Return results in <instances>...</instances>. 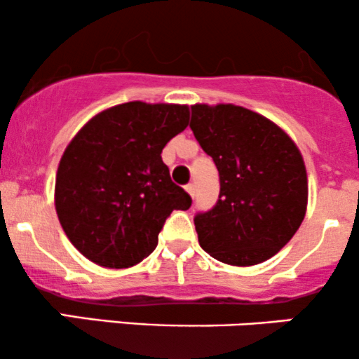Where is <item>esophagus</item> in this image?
Segmentation results:
<instances>
[{
	"label": "esophagus",
	"instance_id": "obj_1",
	"mask_svg": "<svg viewBox=\"0 0 359 359\" xmlns=\"http://www.w3.org/2000/svg\"><path fill=\"white\" fill-rule=\"evenodd\" d=\"M185 192H187L191 197H194V194H196V187H194V184L185 185Z\"/></svg>",
	"mask_w": 359,
	"mask_h": 359
}]
</instances>
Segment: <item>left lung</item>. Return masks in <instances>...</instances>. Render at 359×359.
I'll list each match as a JSON object with an SVG mask.
<instances>
[{"instance_id":"left-lung-1","label":"left lung","mask_w":359,"mask_h":359,"mask_svg":"<svg viewBox=\"0 0 359 359\" xmlns=\"http://www.w3.org/2000/svg\"><path fill=\"white\" fill-rule=\"evenodd\" d=\"M191 130L219 172V201L197 214L199 245L212 258L251 266L277 255L307 211L302 154L269 118L236 104H192Z\"/></svg>"}]
</instances>
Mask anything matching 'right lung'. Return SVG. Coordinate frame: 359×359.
I'll return each instance as SVG.
<instances>
[{"instance_id": "right-lung-1", "label": "right lung", "mask_w": 359, "mask_h": 359, "mask_svg": "<svg viewBox=\"0 0 359 359\" xmlns=\"http://www.w3.org/2000/svg\"><path fill=\"white\" fill-rule=\"evenodd\" d=\"M187 104L131 101L93 116L62 154L55 211L69 241L104 269H128L156 248L191 196L170 180L163 147L189 125Z\"/></svg>"}]
</instances>
